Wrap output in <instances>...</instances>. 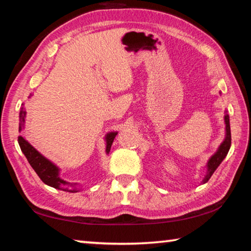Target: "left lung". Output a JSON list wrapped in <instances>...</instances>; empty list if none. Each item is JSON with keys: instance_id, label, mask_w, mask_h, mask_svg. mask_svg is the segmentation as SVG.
<instances>
[{"instance_id": "obj_1", "label": "left lung", "mask_w": 251, "mask_h": 251, "mask_svg": "<svg viewBox=\"0 0 251 251\" xmlns=\"http://www.w3.org/2000/svg\"><path fill=\"white\" fill-rule=\"evenodd\" d=\"M225 124H226V136H225L224 142L220 144L219 148L217 151L212 155L209 160L207 163V174L205 178H203L202 184H205L209 178L211 177L212 174L215 173L216 169L218 168V166L222 164V161L225 159V157L227 156L229 150H230V145H231V133H230V123H229V115L228 114H225Z\"/></svg>"}]
</instances>
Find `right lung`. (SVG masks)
Listing matches in <instances>:
<instances>
[{
  "label": "right lung",
  "instance_id": "obj_1",
  "mask_svg": "<svg viewBox=\"0 0 251 251\" xmlns=\"http://www.w3.org/2000/svg\"><path fill=\"white\" fill-rule=\"evenodd\" d=\"M25 116H26V112L22 107L20 110V126L19 130L21 131L24 128L25 124ZM117 135V131H110L105 136L106 141V154H108L112 147V144L114 142V138ZM19 145L21 147V151H23V154L26 157L27 161L31 165L32 168L35 171V173L39 175V177L42 179L44 184L49 185L50 187H54L56 189H63L65 192L69 193H77L78 187L76 182H67L66 180L62 179L59 176V168L56 165L53 164L52 161L49 160L48 158L37 151L31 144H29L23 136H19L18 138Z\"/></svg>",
  "mask_w": 251,
  "mask_h": 251
}]
</instances>
